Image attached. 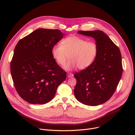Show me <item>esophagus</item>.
Listing matches in <instances>:
<instances>
[{
	"mask_svg": "<svg viewBox=\"0 0 135 135\" xmlns=\"http://www.w3.org/2000/svg\"><path fill=\"white\" fill-rule=\"evenodd\" d=\"M67 76L68 77V78H73V74L71 73H67Z\"/></svg>",
	"mask_w": 135,
	"mask_h": 135,
	"instance_id": "34e87169",
	"label": "esophagus"
}]
</instances>
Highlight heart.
Wrapping results in <instances>:
<instances>
[{
	"mask_svg": "<svg viewBox=\"0 0 135 135\" xmlns=\"http://www.w3.org/2000/svg\"><path fill=\"white\" fill-rule=\"evenodd\" d=\"M98 54V46L94 42L78 36H73L66 38L61 44L55 45L52 49V55L59 65H65L66 70L70 71L79 67L81 70L90 66L95 59Z\"/></svg>",
	"mask_w": 135,
	"mask_h": 135,
	"instance_id": "obj_1",
	"label": "heart"
}]
</instances>
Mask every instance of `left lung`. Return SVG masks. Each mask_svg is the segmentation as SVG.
Returning a JSON list of instances; mask_svg holds the SVG:
<instances>
[{
    "label": "left lung",
    "mask_w": 135,
    "mask_h": 135,
    "mask_svg": "<svg viewBox=\"0 0 135 135\" xmlns=\"http://www.w3.org/2000/svg\"><path fill=\"white\" fill-rule=\"evenodd\" d=\"M78 32L94 38L98 54L90 66L74 74L77 81L74 94L84 105L97 106L108 101L117 89L123 71L121 52L102 31Z\"/></svg>",
    "instance_id": "8db88e82"
}]
</instances>
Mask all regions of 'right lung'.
<instances>
[{"mask_svg":"<svg viewBox=\"0 0 135 135\" xmlns=\"http://www.w3.org/2000/svg\"><path fill=\"white\" fill-rule=\"evenodd\" d=\"M59 29H38L16 44L11 73L19 95L32 104H45L54 97L66 78V72L52 55V49L64 36Z\"/></svg>","mask_w":135,"mask_h":135,"instance_id":"right-lung-1","label":"right lung"}]
</instances>
